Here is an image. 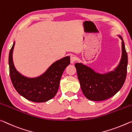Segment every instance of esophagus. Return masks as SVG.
<instances>
[{
    "label": "esophagus",
    "mask_w": 132,
    "mask_h": 132,
    "mask_svg": "<svg viewBox=\"0 0 132 132\" xmlns=\"http://www.w3.org/2000/svg\"><path fill=\"white\" fill-rule=\"evenodd\" d=\"M75 60H76V58H75V56H74V55H71V57H70V61H71V63L74 64V62L75 61Z\"/></svg>",
    "instance_id": "obj_1"
}]
</instances>
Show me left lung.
Listing matches in <instances>:
<instances>
[{
  "mask_svg": "<svg viewBox=\"0 0 132 132\" xmlns=\"http://www.w3.org/2000/svg\"><path fill=\"white\" fill-rule=\"evenodd\" d=\"M122 55L120 62L115 71L105 74H100L82 63H76L81 88L87 99L94 101L108 99L119 90L126 79L127 66V54L122 37Z\"/></svg>",
  "mask_w": 132,
  "mask_h": 132,
  "instance_id": "8db88e82",
  "label": "left lung"
}]
</instances>
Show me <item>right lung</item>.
<instances>
[{
  "label": "right lung",
  "instance_id": "1",
  "mask_svg": "<svg viewBox=\"0 0 132 132\" xmlns=\"http://www.w3.org/2000/svg\"><path fill=\"white\" fill-rule=\"evenodd\" d=\"M15 43L9 55L10 77L17 92L24 98L34 102H44L52 99L57 94L61 76L65 68L70 64V57L58 60L41 76L30 78L20 74L13 62V51Z\"/></svg>",
  "mask_w": 132,
  "mask_h": 132
}]
</instances>
